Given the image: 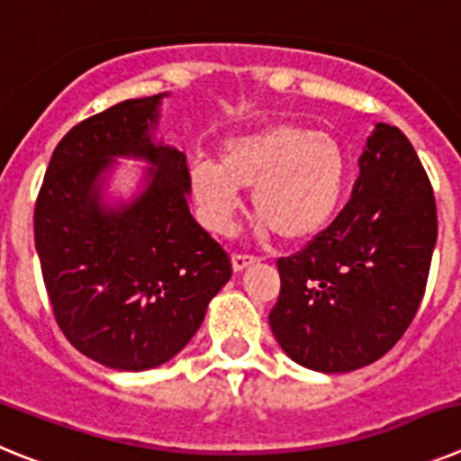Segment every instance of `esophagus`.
I'll return each mask as SVG.
<instances>
[{
	"mask_svg": "<svg viewBox=\"0 0 461 461\" xmlns=\"http://www.w3.org/2000/svg\"><path fill=\"white\" fill-rule=\"evenodd\" d=\"M256 256H247V254H233V258H230V263H233V270L235 272H242L244 267H249L256 263Z\"/></svg>",
	"mask_w": 461,
	"mask_h": 461,
	"instance_id": "obj_1",
	"label": "esophagus"
}]
</instances>
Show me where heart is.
Instances as JSON below:
<instances>
[{"label": "heart", "mask_w": 461, "mask_h": 461, "mask_svg": "<svg viewBox=\"0 0 461 461\" xmlns=\"http://www.w3.org/2000/svg\"><path fill=\"white\" fill-rule=\"evenodd\" d=\"M346 180L344 145L300 122H276L230 138L219 149V164L198 158L189 168L191 195L212 230H230L240 191L254 189L256 219L286 242H303L328 226Z\"/></svg>", "instance_id": "b5f03b06"}]
</instances>
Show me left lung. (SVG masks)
Wrapping results in <instances>:
<instances>
[{
  "mask_svg": "<svg viewBox=\"0 0 461 461\" xmlns=\"http://www.w3.org/2000/svg\"><path fill=\"white\" fill-rule=\"evenodd\" d=\"M437 201L409 138L376 124L351 201L325 230L276 260L270 328L288 357L325 374L372 365L402 339L425 295Z\"/></svg>",
  "mask_w": 461,
  "mask_h": 461,
  "instance_id": "obj_1",
  "label": "left lung"
}]
</instances>
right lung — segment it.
<instances>
[{"instance_id": "add662e5", "label": "right lung", "mask_w": 461, "mask_h": 461, "mask_svg": "<svg viewBox=\"0 0 461 461\" xmlns=\"http://www.w3.org/2000/svg\"><path fill=\"white\" fill-rule=\"evenodd\" d=\"M157 96L76 124L52 152L34 205V242L52 313L83 356L122 372L164 365L201 328L230 279L221 244L191 217L186 157L154 145ZM115 156L148 158L149 186L104 208L98 175Z\"/></svg>"}]
</instances>
